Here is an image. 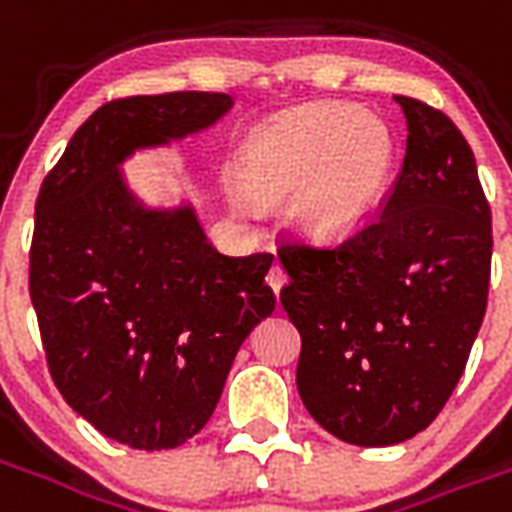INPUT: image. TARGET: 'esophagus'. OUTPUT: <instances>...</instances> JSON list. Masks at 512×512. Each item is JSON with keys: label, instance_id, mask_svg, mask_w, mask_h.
Masks as SVG:
<instances>
[{"label": "esophagus", "instance_id": "obj_1", "mask_svg": "<svg viewBox=\"0 0 512 512\" xmlns=\"http://www.w3.org/2000/svg\"><path fill=\"white\" fill-rule=\"evenodd\" d=\"M266 282H268V288L274 290V293H277V296H279V290H282V285L288 282V274H285V268L279 266V263H274V266H271V271H268Z\"/></svg>", "mask_w": 512, "mask_h": 512}]
</instances>
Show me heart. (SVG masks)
Masks as SVG:
<instances>
[{"instance_id":"1","label":"heart","mask_w":512,"mask_h":512,"mask_svg":"<svg viewBox=\"0 0 512 512\" xmlns=\"http://www.w3.org/2000/svg\"><path fill=\"white\" fill-rule=\"evenodd\" d=\"M395 169V136L378 117L354 106L318 101L282 112L255 128L241 147L230 186L238 213H252V198L293 197V216L304 233L321 241L348 238L381 208Z\"/></svg>"}]
</instances>
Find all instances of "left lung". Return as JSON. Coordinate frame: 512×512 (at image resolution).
I'll use <instances>...</instances> for the list:
<instances>
[{
	"label": "left lung",
	"mask_w": 512,
	"mask_h": 512,
	"mask_svg": "<svg viewBox=\"0 0 512 512\" xmlns=\"http://www.w3.org/2000/svg\"><path fill=\"white\" fill-rule=\"evenodd\" d=\"M406 158L381 213L334 246L282 241L279 301L301 334L296 384L312 419L359 447L439 417L463 376L491 282V208L450 117L395 95Z\"/></svg>",
	"instance_id": "1"
}]
</instances>
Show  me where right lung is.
Returning a JSON list of instances; mask_svg holds the SVG:
<instances>
[{
    "instance_id": "right-lung-1",
    "label": "right lung",
    "mask_w": 512,
    "mask_h": 512,
    "mask_svg": "<svg viewBox=\"0 0 512 512\" xmlns=\"http://www.w3.org/2000/svg\"><path fill=\"white\" fill-rule=\"evenodd\" d=\"M224 93L117 98L84 120L43 178L29 296L54 384L93 428L172 450L205 428L238 348L274 312V255L216 252L189 205L150 211L117 164L213 126Z\"/></svg>"
}]
</instances>
